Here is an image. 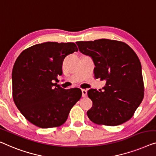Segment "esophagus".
Segmentation results:
<instances>
[{
    "label": "esophagus",
    "instance_id": "1",
    "mask_svg": "<svg viewBox=\"0 0 156 156\" xmlns=\"http://www.w3.org/2000/svg\"><path fill=\"white\" fill-rule=\"evenodd\" d=\"M82 96L83 98H85L87 96V90L83 89L82 90Z\"/></svg>",
    "mask_w": 156,
    "mask_h": 156
}]
</instances>
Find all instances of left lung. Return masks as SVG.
Returning <instances> with one entry per match:
<instances>
[{
	"instance_id": "obj_1",
	"label": "left lung",
	"mask_w": 156,
	"mask_h": 156,
	"mask_svg": "<svg viewBox=\"0 0 156 156\" xmlns=\"http://www.w3.org/2000/svg\"><path fill=\"white\" fill-rule=\"evenodd\" d=\"M79 51L92 57L95 78L106 80L103 90L90 89L93 107L87 112L92 122L117 126L128 121L144 96L141 65L134 51L123 41L101 39L77 41Z\"/></svg>"
}]
</instances>
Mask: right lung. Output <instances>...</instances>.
<instances>
[{
	"instance_id": "1",
	"label": "right lung",
	"mask_w": 156,
	"mask_h": 156,
	"mask_svg": "<svg viewBox=\"0 0 156 156\" xmlns=\"http://www.w3.org/2000/svg\"><path fill=\"white\" fill-rule=\"evenodd\" d=\"M75 43L44 42L23 51L12 69V98L30 123L42 129L64 124L82 96L80 89L66 90L55 83L63 59L78 51Z\"/></svg>"
}]
</instances>
